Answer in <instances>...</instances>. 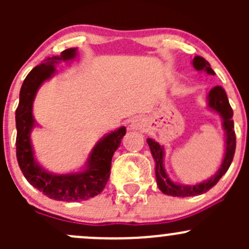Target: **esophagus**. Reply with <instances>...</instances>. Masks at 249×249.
Instances as JSON below:
<instances>
[{
	"label": "esophagus",
	"mask_w": 249,
	"mask_h": 249,
	"mask_svg": "<svg viewBox=\"0 0 249 249\" xmlns=\"http://www.w3.org/2000/svg\"><path fill=\"white\" fill-rule=\"evenodd\" d=\"M144 127V119L142 118H135L134 120L130 124L129 129L130 130H142Z\"/></svg>",
	"instance_id": "1"
}]
</instances>
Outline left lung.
<instances>
[{"mask_svg":"<svg viewBox=\"0 0 249 249\" xmlns=\"http://www.w3.org/2000/svg\"><path fill=\"white\" fill-rule=\"evenodd\" d=\"M193 65H194L197 71L205 70L208 74H214V71L211 69L210 64L201 56H195L194 60H193ZM208 106H210V108L217 110L222 115L223 126H224L225 132H227V148H225L224 160H223L219 171L215 173V176H213L211 179L196 185H179L171 182L166 176V173H165L164 164H162L164 162V148L152 139L147 140L150 152H152L153 158L155 160V176H157L158 187L164 194L179 197L195 196V195L203 194V193L208 192L212 187H214L219 182L220 178L223 177V175L229 170L233 159V154H235L236 135L235 130H233L232 108L229 104V100H228L227 92L222 87L217 85V87L211 90L210 94H208Z\"/></svg>","mask_w":249,"mask_h":249,"instance_id":"8db88e82","label":"left lung"}]
</instances>
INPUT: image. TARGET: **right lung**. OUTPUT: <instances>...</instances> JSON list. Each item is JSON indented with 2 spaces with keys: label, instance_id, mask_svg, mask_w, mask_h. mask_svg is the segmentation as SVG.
<instances>
[{
  "label": "right lung",
  "instance_id": "right-lung-1",
  "mask_svg": "<svg viewBox=\"0 0 249 249\" xmlns=\"http://www.w3.org/2000/svg\"><path fill=\"white\" fill-rule=\"evenodd\" d=\"M76 49L70 48L61 56L48 59L46 64L37 65L25 78L20 89L19 105L16 110L17 159L24 177L31 185L56 201H84L99 195L106 187L110 175V162L117 148L126 132L124 126L110 132L100 141L90 154L88 169L84 172L71 175H52L36 164L32 152L30 132L34 127L32 102L39 85L55 72L54 62L74 57Z\"/></svg>",
  "mask_w": 249,
  "mask_h": 249
}]
</instances>
